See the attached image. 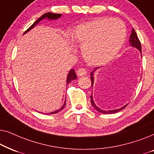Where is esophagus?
Returning <instances> with one entry per match:
<instances>
[{
	"mask_svg": "<svg viewBox=\"0 0 154 154\" xmlns=\"http://www.w3.org/2000/svg\"><path fill=\"white\" fill-rule=\"evenodd\" d=\"M86 74H87V71H86L84 68L79 69L77 71V75H79V76H83V75H85Z\"/></svg>",
	"mask_w": 154,
	"mask_h": 154,
	"instance_id": "1",
	"label": "esophagus"
}]
</instances>
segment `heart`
<instances>
[{"instance_id":"1","label":"heart","mask_w":154,"mask_h":154,"mask_svg":"<svg viewBox=\"0 0 154 154\" xmlns=\"http://www.w3.org/2000/svg\"><path fill=\"white\" fill-rule=\"evenodd\" d=\"M71 39L82 46L83 57L89 64L104 65L113 60L123 45L126 29L116 19H96L77 26Z\"/></svg>"}]
</instances>
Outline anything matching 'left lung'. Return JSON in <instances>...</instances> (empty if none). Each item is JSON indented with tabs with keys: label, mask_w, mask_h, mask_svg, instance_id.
I'll return each instance as SVG.
<instances>
[{
	"label": "left lung",
	"mask_w": 154,
	"mask_h": 154,
	"mask_svg": "<svg viewBox=\"0 0 154 154\" xmlns=\"http://www.w3.org/2000/svg\"><path fill=\"white\" fill-rule=\"evenodd\" d=\"M129 42H130V45L132 46V47H134L135 48H137V49L139 50V51H140V53H141V56H142V46H141V43H140V40H139V38H138L137 35V33H136L135 31H134V29H132V30L131 35H130V36ZM99 68H100V67H97V68L94 69V70L93 71H92L91 74H90V75H91L90 79H91V81H92V87L93 86V83H94V71H95L97 69H99ZM90 100H91V104L92 105V106H93L97 111H99V112L102 113H106H106H115L119 112V111H121L122 109L127 106V105H128V104H126L124 106L121 107V108L118 109H115V110L104 111V110H102V109L99 108L97 106H96L95 104H94V101H93V98H92V94H91V96H90Z\"/></svg>",
	"instance_id": "1"
}]
</instances>
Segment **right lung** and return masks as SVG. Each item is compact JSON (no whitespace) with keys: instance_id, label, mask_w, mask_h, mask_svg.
I'll list each match as a JSON object with an SVG mask.
<instances>
[{"instance_id":"add662e5","label":"right lung","mask_w":154,"mask_h":154,"mask_svg":"<svg viewBox=\"0 0 154 154\" xmlns=\"http://www.w3.org/2000/svg\"><path fill=\"white\" fill-rule=\"evenodd\" d=\"M61 16H62V14H54V13H51V12H47V13H45L44 14H43L41 17H39L38 19V20L35 21V22L33 23V24L31 25V26L29 27V28L27 29L26 31H25V32L24 33V34H25V33L30 31L31 29H32L33 27H34L35 25L38 24V23H39L41 21L44 20V19L47 18V19H48V20H57V19H59V18H60ZM76 78H77V75H75V71L73 70V69H71L70 71L69 72V74H68V75H67V78H66V85H68V84L70 83L71 81L76 79ZM65 105H66V101H65L64 104H63V106L61 107L60 109H58V110H56L54 111H52V112H50V113H49V114H53V113H58L59 111L62 110V109L64 108Z\"/></svg>"}]
</instances>
